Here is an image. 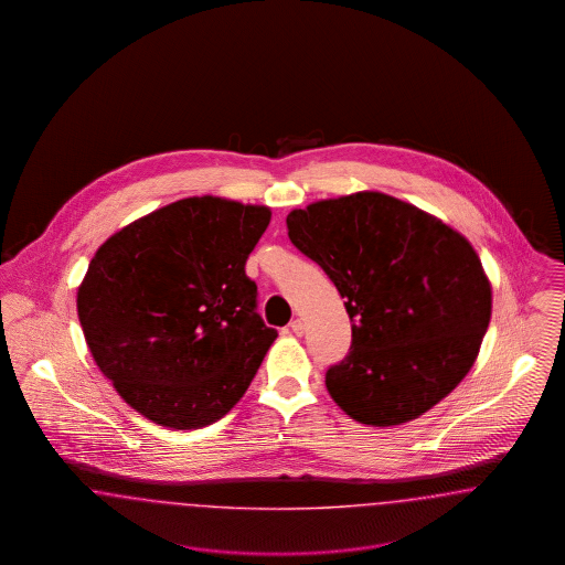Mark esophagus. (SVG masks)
Here are the masks:
<instances>
[{
	"instance_id": "obj_1",
	"label": "esophagus",
	"mask_w": 565,
	"mask_h": 565,
	"mask_svg": "<svg viewBox=\"0 0 565 565\" xmlns=\"http://www.w3.org/2000/svg\"><path fill=\"white\" fill-rule=\"evenodd\" d=\"M290 330L295 332L296 337H300L305 332V323H302V320H295V322L290 323Z\"/></svg>"
}]
</instances>
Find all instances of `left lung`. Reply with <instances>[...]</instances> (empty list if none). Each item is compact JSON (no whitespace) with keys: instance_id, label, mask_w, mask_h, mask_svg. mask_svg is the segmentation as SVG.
Here are the masks:
<instances>
[{"instance_id":"left-lung-1","label":"left lung","mask_w":565,"mask_h":565,"mask_svg":"<svg viewBox=\"0 0 565 565\" xmlns=\"http://www.w3.org/2000/svg\"><path fill=\"white\" fill-rule=\"evenodd\" d=\"M288 237L337 286L351 322L348 358L326 373L351 419H417L472 369L491 320V281L454 226L376 190L292 210Z\"/></svg>"}]
</instances>
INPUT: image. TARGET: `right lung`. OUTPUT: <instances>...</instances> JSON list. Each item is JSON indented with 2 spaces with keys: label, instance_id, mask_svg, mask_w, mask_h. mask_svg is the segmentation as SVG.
I'll return each instance as SVG.
<instances>
[{
  "label": "right lung",
  "instance_id": "right-lung-1",
  "mask_svg": "<svg viewBox=\"0 0 565 565\" xmlns=\"http://www.w3.org/2000/svg\"><path fill=\"white\" fill-rule=\"evenodd\" d=\"M269 222L267 205L189 196L95 252L76 298L82 332L99 371L146 419L196 430L242 401L277 339L245 275Z\"/></svg>",
  "mask_w": 565,
  "mask_h": 565
}]
</instances>
